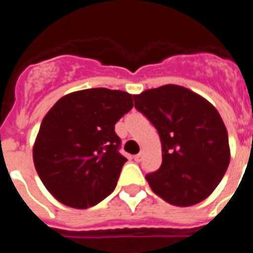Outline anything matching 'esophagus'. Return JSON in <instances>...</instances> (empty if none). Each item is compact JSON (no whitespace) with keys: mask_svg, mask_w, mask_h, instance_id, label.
I'll return each instance as SVG.
<instances>
[{"mask_svg":"<svg viewBox=\"0 0 253 253\" xmlns=\"http://www.w3.org/2000/svg\"><path fill=\"white\" fill-rule=\"evenodd\" d=\"M143 156H144L143 151L139 152L138 154H135V156H134V160H135V162H140V161H142V158H143Z\"/></svg>","mask_w":253,"mask_h":253,"instance_id":"34e87169","label":"esophagus"}]
</instances>
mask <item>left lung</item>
Listing matches in <instances>:
<instances>
[{"label": "left lung", "instance_id": "obj_1", "mask_svg": "<svg viewBox=\"0 0 253 253\" xmlns=\"http://www.w3.org/2000/svg\"><path fill=\"white\" fill-rule=\"evenodd\" d=\"M133 97L162 144V165L146 176L153 193L176 207L203 202L222 181L231 160L227 129L215 107L177 84Z\"/></svg>", "mask_w": 253, "mask_h": 253}]
</instances>
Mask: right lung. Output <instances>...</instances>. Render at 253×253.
Returning <instances> with one entry per match:
<instances>
[{
	"label": "right lung",
	"instance_id": "right-lung-1",
	"mask_svg": "<svg viewBox=\"0 0 253 253\" xmlns=\"http://www.w3.org/2000/svg\"><path fill=\"white\" fill-rule=\"evenodd\" d=\"M131 107L130 93L99 87L63 96L44 116L33 158L58 202L87 209L113 193L126 162L115 124Z\"/></svg>",
	"mask_w": 253,
	"mask_h": 253
}]
</instances>
